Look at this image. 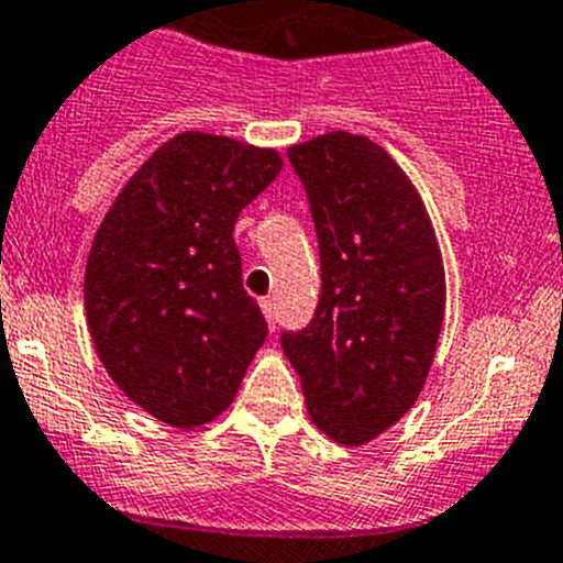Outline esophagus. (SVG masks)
Returning a JSON list of instances; mask_svg holds the SVG:
<instances>
[{"label":"esophagus","instance_id":"esophagus-1","mask_svg":"<svg viewBox=\"0 0 563 563\" xmlns=\"http://www.w3.org/2000/svg\"><path fill=\"white\" fill-rule=\"evenodd\" d=\"M261 311H264L266 322L275 328V302H272V299H261Z\"/></svg>","mask_w":563,"mask_h":563}]
</instances>
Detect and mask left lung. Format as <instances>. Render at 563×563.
I'll return each mask as SVG.
<instances>
[{
    "instance_id": "obj_1",
    "label": "left lung",
    "mask_w": 563,
    "mask_h": 563,
    "mask_svg": "<svg viewBox=\"0 0 563 563\" xmlns=\"http://www.w3.org/2000/svg\"><path fill=\"white\" fill-rule=\"evenodd\" d=\"M306 186L322 261L311 324L283 333L313 424L366 444L417 402L444 322V264L422 197L366 135L288 146Z\"/></svg>"
}]
</instances>
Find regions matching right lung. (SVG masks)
Instances as JSON below:
<instances>
[{
	"mask_svg": "<svg viewBox=\"0 0 563 563\" xmlns=\"http://www.w3.org/2000/svg\"><path fill=\"white\" fill-rule=\"evenodd\" d=\"M280 169L277 150L188 130L146 157L93 235L82 291L99 361L172 428L217 419L264 344L233 228Z\"/></svg>",
	"mask_w": 563,
	"mask_h": 563,
	"instance_id": "add662e5",
	"label": "right lung"
}]
</instances>
